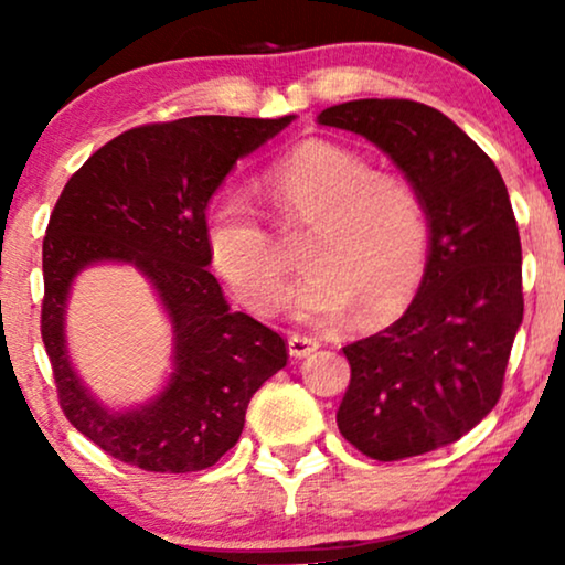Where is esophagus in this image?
<instances>
[{
    "label": "esophagus",
    "instance_id": "esophagus-1",
    "mask_svg": "<svg viewBox=\"0 0 565 565\" xmlns=\"http://www.w3.org/2000/svg\"><path fill=\"white\" fill-rule=\"evenodd\" d=\"M288 350H290L292 358H306V354L319 350V339L306 337V334H292L288 339Z\"/></svg>",
    "mask_w": 565,
    "mask_h": 565
}]
</instances>
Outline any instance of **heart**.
Here are the masks:
<instances>
[{"instance_id": "heart-1", "label": "heart", "mask_w": 565, "mask_h": 565, "mask_svg": "<svg viewBox=\"0 0 565 565\" xmlns=\"http://www.w3.org/2000/svg\"><path fill=\"white\" fill-rule=\"evenodd\" d=\"M280 228H308L296 311L337 321L358 308L377 321L419 285L429 254V213L406 177L375 172L365 157L334 143H306L265 177ZM207 257L254 313L280 308L288 265L242 190H221L205 211Z\"/></svg>"}]
</instances>
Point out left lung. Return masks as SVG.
Here are the masks:
<instances>
[{"mask_svg":"<svg viewBox=\"0 0 565 565\" xmlns=\"http://www.w3.org/2000/svg\"><path fill=\"white\" fill-rule=\"evenodd\" d=\"M321 126L365 136L404 169L429 213V262L398 321L347 344L337 424L373 460L458 443L497 406L522 323V244L507 184L481 146L414 99H352Z\"/></svg>","mask_w":565,"mask_h":565,"instance_id":"8db88e82","label":"left lung"}]
</instances>
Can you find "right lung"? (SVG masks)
Here are the masks:
<instances>
[{"label":"right lung","instance_id":"1","mask_svg":"<svg viewBox=\"0 0 565 565\" xmlns=\"http://www.w3.org/2000/svg\"><path fill=\"white\" fill-rule=\"evenodd\" d=\"M198 115L115 136L72 174L43 238L41 337L61 412L110 458L151 473L211 468L236 445L246 406L288 362V342L231 311L211 275L205 207L238 157L288 126ZM130 260L150 277L175 323V375L153 405L113 415L67 365V285L92 260Z\"/></svg>","mask_w":565,"mask_h":565}]
</instances>
